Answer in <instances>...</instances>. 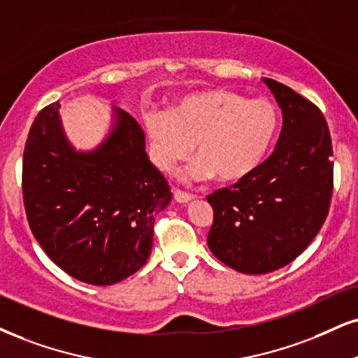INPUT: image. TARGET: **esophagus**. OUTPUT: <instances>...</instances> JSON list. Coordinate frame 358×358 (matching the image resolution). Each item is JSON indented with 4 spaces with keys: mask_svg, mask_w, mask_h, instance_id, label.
I'll use <instances>...</instances> for the list:
<instances>
[{
    "mask_svg": "<svg viewBox=\"0 0 358 358\" xmlns=\"http://www.w3.org/2000/svg\"><path fill=\"white\" fill-rule=\"evenodd\" d=\"M174 199L176 202H179V204H187V202H191L194 199V196L187 192H182L179 191V189H174Z\"/></svg>",
    "mask_w": 358,
    "mask_h": 358,
    "instance_id": "obj_1",
    "label": "esophagus"
}]
</instances>
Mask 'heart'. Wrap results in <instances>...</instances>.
<instances>
[{
  "instance_id": "obj_1",
  "label": "heart",
  "mask_w": 358,
  "mask_h": 358,
  "mask_svg": "<svg viewBox=\"0 0 358 358\" xmlns=\"http://www.w3.org/2000/svg\"><path fill=\"white\" fill-rule=\"evenodd\" d=\"M145 132L154 162L171 172L191 154L189 180L237 182L264 164L279 129V111L268 99H247L231 90H206L178 96L169 111L148 113Z\"/></svg>"
}]
</instances>
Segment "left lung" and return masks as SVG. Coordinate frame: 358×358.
Returning <instances> with one entry per match:
<instances>
[{"mask_svg":"<svg viewBox=\"0 0 358 358\" xmlns=\"http://www.w3.org/2000/svg\"><path fill=\"white\" fill-rule=\"evenodd\" d=\"M282 109L275 149L249 178L207 196L210 252L234 271L267 273L314 241L334 189L332 139L324 114L289 86L264 78Z\"/></svg>","mask_w":358,"mask_h":358,"instance_id":"obj_1","label":"left lung"}]
</instances>
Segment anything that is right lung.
<instances>
[{"label": "right lung", "mask_w": 358, "mask_h": 358, "mask_svg": "<svg viewBox=\"0 0 358 358\" xmlns=\"http://www.w3.org/2000/svg\"><path fill=\"white\" fill-rule=\"evenodd\" d=\"M59 103L41 109L23 156V199L31 232L57 267L92 285L138 272L152 249L154 220L171 189L145 152L134 117L113 109V127L92 151L66 138Z\"/></svg>", "instance_id": "right-lung-1"}]
</instances>
